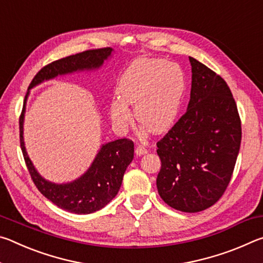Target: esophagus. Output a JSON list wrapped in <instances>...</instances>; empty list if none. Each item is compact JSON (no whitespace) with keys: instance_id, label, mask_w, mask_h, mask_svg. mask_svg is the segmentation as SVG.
Instances as JSON below:
<instances>
[{"instance_id":"obj_1","label":"esophagus","mask_w":263,"mask_h":263,"mask_svg":"<svg viewBox=\"0 0 263 263\" xmlns=\"http://www.w3.org/2000/svg\"><path fill=\"white\" fill-rule=\"evenodd\" d=\"M146 153H147V149H146L144 146H141V145L136 146V154L137 155H144Z\"/></svg>"}]
</instances>
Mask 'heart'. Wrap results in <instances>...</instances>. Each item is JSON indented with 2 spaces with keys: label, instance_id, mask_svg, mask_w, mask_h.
<instances>
[{
  "label": "heart",
  "instance_id": "1",
  "mask_svg": "<svg viewBox=\"0 0 263 263\" xmlns=\"http://www.w3.org/2000/svg\"><path fill=\"white\" fill-rule=\"evenodd\" d=\"M185 91V78L177 64L161 59L137 60L122 75L110 103L112 123L125 128L132 122L133 105L138 123L152 133L166 132L175 123Z\"/></svg>",
  "mask_w": 263,
  "mask_h": 263
}]
</instances>
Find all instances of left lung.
<instances>
[{
	"label": "left lung",
	"mask_w": 263,
	"mask_h": 263,
	"mask_svg": "<svg viewBox=\"0 0 263 263\" xmlns=\"http://www.w3.org/2000/svg\"><path fill=\"white\" fill-rule=\"evenodd\" d=\"M191 64L190 101L185 114L161 140L157 188L164 203L182 212L210 208L233 174L241 121L228 83L202 62Z\"/></svg>",
	"instance_id": "8db88e82"
}]
</instances>
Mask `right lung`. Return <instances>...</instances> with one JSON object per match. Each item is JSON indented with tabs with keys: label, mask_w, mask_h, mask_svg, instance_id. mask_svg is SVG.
Returning a JSON list of instances; mask_svg holds the SVG:
<instances>
[{
	"label": "right lung",
	"mask_w": 263,
	"mask_h": 263,
	"mask_svg": "<svg viewBox=\"0 0 263 263\" xmlns=\"http://www.w3.org/2000/svg\"><path fill=\"white\" fill-rule=\"evenodd\" d=\"M111 52L112 48L110 47L97 48L53 61L35 74L29 89L58 75L100 68L104 60L111 55ZM28 95L29 91L25 95L23 110L20 117V140L26 167L35 186L53 204L68 212L88 215L104 208L117 195L121 188L124 173L131 163L135 153L133 141L124 138L102 145L91 166L81 177L69 183H52L39 175L25 151L23 123L25 101Z\"/></svg>",
	"instance_id": "1"
}]
</instances>
